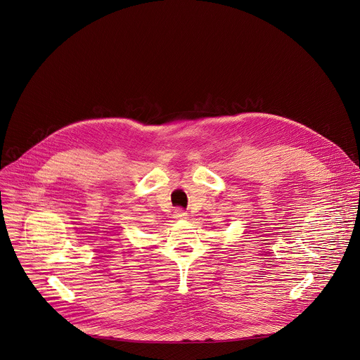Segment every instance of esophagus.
Masks as SVG:
<instances>
[{"label":"esophagus","mask_w":360,"mask_h":360,"mask_svg":"<svg viewBox=\"0 0 360 360\" xmlns=\"http://www.w3.org/2000/svg\"><path fill=\"white\" fill-rule=\"evenodd\" d=\"M186 214H187V213H186V212H184L183 209H176V210H174V214H173V216H174L176 219H181V217H184Z\"/></svg>","instance_id":"1"}]
</instances>
